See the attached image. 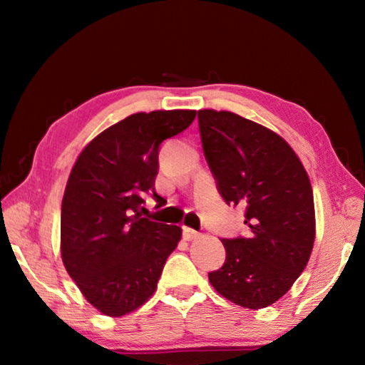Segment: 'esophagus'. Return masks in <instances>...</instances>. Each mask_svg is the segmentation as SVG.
Segmentation results:
<instances>
[{"instance_id": "esophagus-1", "label": "esophagus", "mask_w": 365, "mask_h": 365, "mask_svg": "<svg viewBox=\"0 0 365 365\" xmlns=\"http://www.w3.org/2000/svg\"><path fill=\"white\" fill-rule=\"evenodd\" d=\"M197 237H200V233H197L196 230H193V228L183 227V238L187 240V242H190V240H195Z\"/></svg>"}]
</instances>
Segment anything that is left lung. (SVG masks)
<instances>
[{"label":"left lung","mask_w":365,"mask_h":365,"mask_svg":"<svg viewBox=\"0 0 365 365\" xmlns=\"http://www.w3.org/2000/svg\"><path fill=\"white\" fill-rule=\"evenodd\" d=\"M202 151L220 196L245 207L248 237L222 238L225 262L209 282L238 306L280 299L304 270L316 238L307 172L275 132L228 110H197Z\"/></svg>","instance_id":"1"}]
</instances>
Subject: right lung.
Instances as JSON below:
<instances>
[{"mask_svg":"<svg viewBox=\"0 0 365 365\" xmlns=\"http://www.w3.org/2000/svg\"><path fill=\"white\" fill-rule=\"evenodd\" d=\"M196 110L137 113L80 153L61 209V256L67 274L98 311L120 317L151 298L182 228L143 217L154 191L159 148L195 120Z\"/></svg>","mask_w":365,"mask_h":365,"instance_id":"right-lung-1","label":"right lung"}]
</instances>
